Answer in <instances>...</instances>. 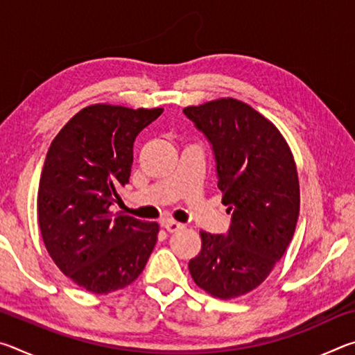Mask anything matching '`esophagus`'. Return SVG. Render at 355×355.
Instances as JSON below:
<instances>
[{"mask_svg":"<svg viewBox=\"0 0 355 355\" xmlns=\"http://www.w3.org/2000/svg\"><path fill=\"white\" fill-rule=\"evenodd\" d=\"M161 225H163L169 233H175L184 227L183 224H180V222H175V220H163V224Z\"/></svg>","mask_w":355,"mask_h":355,"instance_id":"esophagus-1","label":"esophagus"}]
</instances>
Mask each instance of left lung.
Here are the masks:
<instances>
[{
	"mask_svg": "<svg viewBox=\"0 0 355 355\" xmlns=\"http://www.w3.org/2000/svg\"><path fill=\"white\" fill-rule=\"evenodd\" d=\"M183 112L213 144L228 233L200 232L202 250L189 261L196 285L219 299L260 286L290 245L300 191L291 148L279 128L250 105L222 97Z\"/></svg>",
	"mask_w": 355,
	"mask_h": 355,
	"instance_id": "left-lung-1",
	"label": "left lung"
}]
</instances>
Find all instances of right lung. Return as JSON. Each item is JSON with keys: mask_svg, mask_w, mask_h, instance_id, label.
Masks as SVG:
<instances>
[{"mask_svg": "<svg viewBox=\"0 0 355 355\" xmlns=\"http://www.w3.org/2000/svg\"><path fill=\"white\" fill-rule=\"evenodd\" d=\"M163 107L95 103L76 112L48 148L37 192L44 244L67 277L107 294L139 277L159 225L114 213L128 183L136 136Z\"/></svg>", "mask_w": 355, "mask_h": 355, "instance_id": "obj_1", "label": "right lung"}]
</instances>
